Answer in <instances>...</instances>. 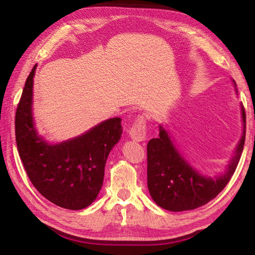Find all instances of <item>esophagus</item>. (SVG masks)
Returning a JSON list of instances; mask_svg holds the SVG:
<instances>
[{"label": "esophagus", "mask_w": 255, "mask_h": 255, "mask_svg": "<svg viewBox=\"0 0 255 255\" xmlns=\"http://www.w3.org/2000/svg\"><path fill=\"white\" fill-rule=\"evenodd\" d=\"M129 136L135 141H144L146 139V123L144 117H139L133 126L129 129Z\"/></svg>", "instance_id": "obj_1"}]
</instances>
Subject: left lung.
<instances>
[{"label": "left lung", "mask_w": 255, "mask_h": 255, "mask_svg": "<svg viewBox=\"0 0 255 255\" xmlns=\"http://www.w3.org/2000/svg\"><path fill=\"white\" fill-rule=\"evenodd\" d=\"M237 94L236 83L233 80ZM243 131L225 170L215 176L201 173L181 153L174 138L161 124L159 135L147 144V187L157 206L170 211L196 209L206 205L230 182L245 141V112L241 107Z\"/></svg>", "instance_id": "obj_1"}]
</instances>
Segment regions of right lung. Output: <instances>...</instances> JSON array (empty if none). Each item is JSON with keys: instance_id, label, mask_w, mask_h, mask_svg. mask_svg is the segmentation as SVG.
I'll return each mask as SVG.
<instances>
[{"instance_id": "add662e5", "label": "right lung", "mask_w": 255, "mask_h": 255, "mask_svg": "<svg viewBox=\"0 0 255 255\" xmlns=\"http://www.w3.org/2000/svg\"><path fill=\"white\" fill-rule=\"evenodd\" d=\"M30 72L15 114V139L30 181L46 199L80 210L97 199L111 149L122 138V119H107L81 135L50 143L37 130L33 117V77Z\"/></svg>"}]
</instances>
